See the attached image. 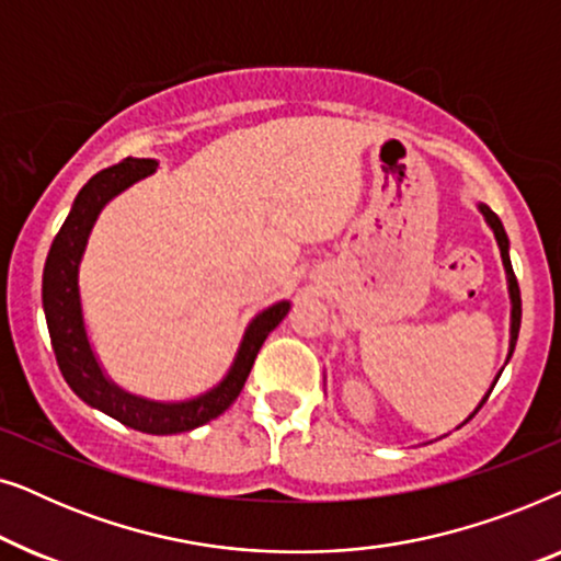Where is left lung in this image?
<instances>
[{
	"instance_id": "1",
	"label": "left lung",
	"mask_w": 561,
	"mask_h": 561,
	"mask_svg": "<svg viewBox=\"0 0 561 561\" xmlns=\"http://www.w3.org/2000/svg\"><path fill=\"white\" fill-rule=\"evenodd\" d=\"M478 209L482 211V217H485V221L490 225V229H493L495 240H497V248H501V257H503V267H505V275H508V294H511V350H508V359L513 355V350H516V340H518V329H520V290H518V280H516V273H513V265H511V257H508V237H505V229L501 225V219H497V214L490 209V206L485 204H478ZM501 375H495L493 386H490L488 396L493 393L495 382ZM488 396L482 398V403L488 401ZM482 403L474 409V413H478L482 409ZM472 413V416H474ZM470 416V419H472Z\"/></svg>"
}]
</instances>
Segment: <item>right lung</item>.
I'll list each match as a JSON object with an SVG mask.
<instances>
[{
    "mask_svg": "<svg viewBox=\"0 0 561 561\" xmlns=\"http://www.w3.org/2000/svg\"><path fill=\"white\" fill-rule=\"evenodd\" d=\"M156 160L150 158H125L122 163L104 168L87 186L79 191L68 217L50 244L48 260L43 267V311L48 321L50 344L56 352L58 367L64 378L81 401L91 409L104 411L106 416L117 419L119 424L137 428L142 434H183L191 428L204 426L206 421L217 419L237 401L240 390L248 380L265 336L280 324L290 304L278 301L271 309L257 313L250 321L248 332L242 336L240 350L227 378L211 388L209 393L191 398L181 403L148 401V398L133 396L106 378L102 365L91 350L87 327H83L81 296H79V265L87 250L91 227L104 209L106 202L133 186L135 181L145 179L156 171Z\"/></svg>",
    "mask_w": 561,
    "mask_h": 561,
    "instance_id": "right-lung-1",
    "label": "right lung"
}]
</instances>
